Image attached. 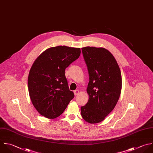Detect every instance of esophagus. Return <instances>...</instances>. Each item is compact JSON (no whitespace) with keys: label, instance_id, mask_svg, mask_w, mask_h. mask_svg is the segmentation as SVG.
<instances>
[{"label":"esophagus","instance_id":"esophagus-1","mask_svg":"<svg viewBox=\"0 0 153 153\" xmlns=\"http://www.w3.org/2000/svg\"><path fill=\"white\" fill-rule=\"evenodd\" d=\"M74 94H75V96H76V95H78V94H79V90H75V91H74Z\"/></svg>","mask_w":153,"mask_h":153}]
</instances>
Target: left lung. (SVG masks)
I'll return each instance as SVG.
<instances>
[{
	"mask_svg": "<svg viewBox=\"0 0 153 153\" xmlns=\"http://www.w3.org/2000/svg\"><path fill=\"white\" fill-rule=\"evenodd\" d=\"M81 50L89 75V99L81 107V113L85 121L94 124L102 121L115 108L121 90V71L106 49L86 47Z\"/></svg>",
	"mask_w": 153,
	"mask_h": 153,
	"instance_id": "1",
	"label": "left lung"
}]
</instances>
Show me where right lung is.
Returning <instances> with one entry per match:
<instances>
[{
  "mask_svg": "<svg viewBox=\"0 0 153 153\" xmlns=\"http://www.w3.org/2000/svg\"><path fill=\"white\" fill-rule=\"evenodd\" d=\"M80 54L79 48L57 46L46 50L34 62L29 74L28 88L32 102L41 115L57 118L74 97L65 72Z\"/></svg>",
  "mask_w": 153,
  "mask_h": 153,
  "instance_id": "add662e5",
  "label": "right lung"
}]
</instances>
